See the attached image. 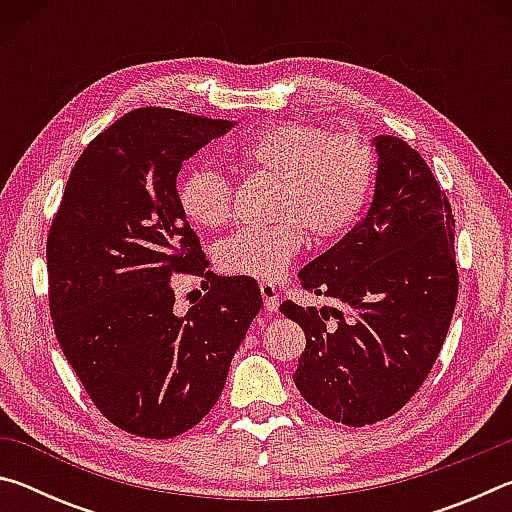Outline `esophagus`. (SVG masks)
Wrapping results in <instances>:
<instances>
[{"instance_id": "obj_1", "label": "esophagus", "mask_w": 512, "mask_h": 512, "mask_svg": "<svg viewBox=\"0 0 512 512\" xmlns=\"http://www.w3.org/2000/svg\"><path fill=\"white\" fill-rule=\"evenodd\" d=\"M259 291H262V298H264V309L268 314H275L277 307H280V293L273 287V284H259Z\"/></svg>"}]
</instances>
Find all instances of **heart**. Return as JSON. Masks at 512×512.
Instances as JSON below:
<instances>
[{
	"label": "heart",
	"instance_id": "b5f03b06",
	"mask_svg": "<svg viewBox=\"0 0 512 512\" xmlns=\"http://www.w3.org/2000/svg\"><path fill=\"white\" fill-rule=\"evenodd\" d=\"M244 160L280 180L275 223L232 232L214 248V262L228 275L273 282L298 257L305 232L314 244L343 237L370 196L375 153L361 135L332 133L305 121H284L244 146ZM235 187L212 167H196L180 180L178 205L201 228L232 219Z\"/></svg>",
	"mask_w": 512,
	"mask_h": 512
}]
</instances>
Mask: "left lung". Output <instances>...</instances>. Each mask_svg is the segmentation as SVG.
<instances>
[{
	"instance_id": "obj_1",
	"label": "left lung",
	"mask_w": 512,
	"mask_h": 512,
	"mask_svg": "<svg viewBox=\"0 0 512 512\" xmlns=\"http://www.w3.org/2000/svg\"><path fill=\"white\" fill-rule=\"evenodd\" d=\"M372 144L379 162L368 212L298 273L302 289L341 309L280 305L305 329L293 375L300 395L348 427L391 418L411 400L443 348L458 296L454 214L436 176L400 137Z\"/></svg>"
}]
</instances>
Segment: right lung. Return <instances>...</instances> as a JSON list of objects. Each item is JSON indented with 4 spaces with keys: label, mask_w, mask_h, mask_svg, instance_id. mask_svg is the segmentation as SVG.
<instances>
[{
    "label": "right lung",
    "mask_w": 512,
    "mask_h": 512,
    "mask_svg": "<svg viewBox=\"0 0 512 512\" xmlns=\"http://www.w3.org/2000/svg\"><path fill=\"white\" fill-rule=\"evenodd\" d=\"M235 126L171 108H137L88 144L47 237L49 311L65 359L94 406L133 436L196 427L262 309L253 277L207 271L178 205L187 158ZM206 277L185 317L170 277Z\"/></svg>",
    "instance_id": "1"
}]
</instances>
